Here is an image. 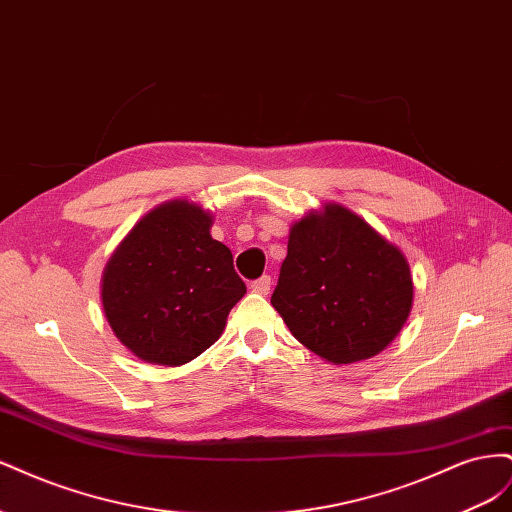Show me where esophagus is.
<instances>
[{
    "mask_svg": "<svg viewBox=\"0 0 512 512\" xmlns=\"http://www.w3.org/2000/svg\"><path fill=\"white\" fill-rule=\"evenodd\" d=\"M250 288H252L254 292H258V294H269V290H271V275L258 277V280L252 282Z\"/></svg>",
    "mask_w": 512,
    "mask_h": 512,
    "instance_id": "1",
    "label": "esophagus"
}]
</instances>
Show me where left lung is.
Listing matches in <instances>:
<instances>
[{
  "label": "left lung",
  "instance_id": "left-lung-1",
  "mask_svg": "<svg viewBox=\"0 0 512 512\" xmlns=\"http://www.w3.org/2000/svg\"><path fill=\"white\" fill-rule=\"evenodd\" d=\"M271 305L299 342L335 365L389 346L412 307L410 267L359 215L327 205L294 224Z\"/></svg>",
  "mask_w": 512,
  "mask_h": 512
}]
</instances>
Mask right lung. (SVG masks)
Segmentation results:
<instances>
[{
	"label": "right lung",
	"instance_id": "right-lung-1",
	"mask_svg": "<svg viewBox=\"0 0 512 512\" xmlns=\"http://www.w3.org/2000/svg\"><path fill=\"white\" fill-rule=\"evenodd\" d=\"M209 228V213L173 200L147 213L108 260L104 314L138 359L168 367L196 359L245 294L230 250Z\"/></svg>",
	"mask_w": 512,
	"mask_h": 512
}]
</instances>
